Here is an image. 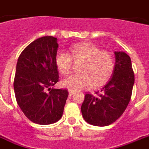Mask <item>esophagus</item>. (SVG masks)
Wrapping results in <instances>:
<instances>
[{"instance_id": "esophagus-1", "label": "esophagus", "mask_w": 149, "mask_h": 149, "mask_svg": "<svg viewBox=\"0 0 149 149\" xmlns=\"http://www.w3.org/2000/svg\"><path fill=\"white\" fill-rule=\"evenodd\" d=\"M68 93H69V96H72L73 94L75 93V92H73V91H71V90H69L68 91Z\"/></svg>"}]
</instances>
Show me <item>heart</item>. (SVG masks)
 Listing matches in <instances>:
<instances>
[{
  "label": "heart",
  "instance_id": "b5f03b06",
  "mask_svg": "<svg viewBox=\"0 0 149 149\" xmlns=\"http://www.w3.org/2000/svg\"><path fill=\"white\" fill-rule=\"evenodd\" d=\"M82 63L79 69L81 73L72 74L61 81L63 87L76 92L82 89L102 85L109 79L114 70V59L111 53L102 52L97 45L83 42L71 47L70 55L60 52L56 56V64L62 74L71 72L73 61Z\"/></svg>",
  "mask_w": 149,
  "mask_h": 149
}]
</instances>
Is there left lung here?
Listing matches in <instances>:
<instances>
[{
	"mask_svg": "<svg viewBox=\"0 0 149 149\" xmlns=\"http://www.w3.org/2000/svg\"><path fill=\"white\" fill-rule=\"evenodd\" d=\"M115 64L112 77L96 96L87 93L81 105L82 116L88 123L105 127L118 119L131 100L135 76L132 60L123 52H114Z\"/></svg>",
	"mask_w": 149,
	"mask_h": 149,
	"instance_id": "8db88e82",
	"label": "left lung"
}]
</instances>
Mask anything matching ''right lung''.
<instances>
[{"label":"right lung","instance_id":"obj_1","mask_svg":"<svg viewBox=\"0 0 149 149\" xmlns=\"http://www.w3.org/2000/svg\"><path fill=\"white\" fill-rule=\"evenodd\" d=\"M58 46L52 36L37 38L22 51L17 63L13 81L17 102L31 121L40 125L60 120L68 96L67 89L52 88L59 81Z\"/></svg>","mask_w":149,"mask_h":149}]
</instances>
